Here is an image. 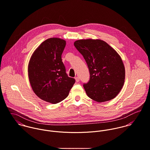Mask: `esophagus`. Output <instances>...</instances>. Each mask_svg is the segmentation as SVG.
I'll list each match as a JSON object with an SVG mask.
<instances>
[{
    "label": "esophagus",
    "mask_w": 150,
    "mask_h": 150,
    "mask_svg": "<svg viewBox=\"0 0 150 150\" xmlns=\"http://www.w3.org/2000/svg\"><path fill=\"white\" fill-rule=\"evenodd\" d=\"M75 80H76V82H79L80 79H79V78L78 76H77V77L75 78Z\"/></svg>",
    "instance_id": "obj_1"
}]
</instances>
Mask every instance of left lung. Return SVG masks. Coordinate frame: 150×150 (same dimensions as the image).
Masks as SVG:
<instances>
[{"mask_svg":"<svg viewBox=\"0 0 150 150\" xmlns=\"http://www.w3.org/2000/svg\"><path fill=\"white\" fill-rule=\"evenodd\" d=\"M74 46L86 61L90 79L83 87L92 100L101 103L115 98L125 81V70L120 55L105 42L82 39Z\"/></svg>","mask_w":150,"mask_h":150,"instance_id":"obj_1","label":"left lung"}]
</instances>
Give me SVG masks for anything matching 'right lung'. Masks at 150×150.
<instances>
[{
  "label": "right lung",
  "mask_w": 150,
  "mask_h": 150,
  "mask_svg": "<svg viewBox=\"0 0 150 150\" xmlns=\"http://www.w3.org/2000/svg\"><path fill=\"white\" fill-rule=\"evenodd\" d=\"M66 42L49 38L41 43L30 58L28 76L34 93L47 102L56 104L65 99L75 82L70 78L62 61Z\"/></svg>",
  "instance_id": "1"
}]
</instances>
